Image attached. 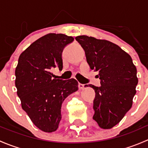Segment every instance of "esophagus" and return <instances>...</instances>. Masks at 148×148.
<instances>
[{"mask_svg":"<svg viewBox=\"0 0 148 148\" xmlns=\"http://www.w3.org/2000/svg\"><path fill=\"white\" fill-rule=\"evenodd\" d=\"M79 89H84V84H81V83H79Z\"/></svg>","mask_w":148,"mask_h":148,"instance_id":"obj_1","label":"esophagus"}]
</instances>
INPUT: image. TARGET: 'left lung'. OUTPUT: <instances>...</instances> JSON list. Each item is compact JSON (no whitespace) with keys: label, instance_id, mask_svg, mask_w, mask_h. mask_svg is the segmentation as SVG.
Segmentation results:
<instances>
[{"label":"left lung","instance_id":"1","mask_svg":"<svg viewBox=\"0 0 148 148\" xmlns=\"http://www.w3.org/2000/svg\"><path fill=\"white\" fill-rule=\"evenodd\" d=\"M75 39L84 50L90 69L97 71L100 79V86L89 84L95 92L93 119L102 129H110L132 107L138 83L137 69L131 56L110 41L87 36Z\"/></svg>","mask_w":148,"mask_h":148}]
</instances>
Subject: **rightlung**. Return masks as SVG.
Returning a JSON list of instances; mask_svg holds the SVG:
<instances>
[{
  "label": "right lung",
  "instance_id": "add662e5",
  "mask_svg": "<svg viewBox=\"0 0 148 148\" xmlns=\"http://www.w3.org/2000/svg\"><path fill=\"white\" fill-rule=\"evenodd\" d=\"M73 41V37L64 34H46L32 43L19 56L15 71L17 95L22 109L44 132L57 130L62 119V103L78 90L76 79H56L51 73L56 67L62 70V52Z\"/></svg>",
  "mask_w": 148,
  "mask_h": 148
}]
</instances>
